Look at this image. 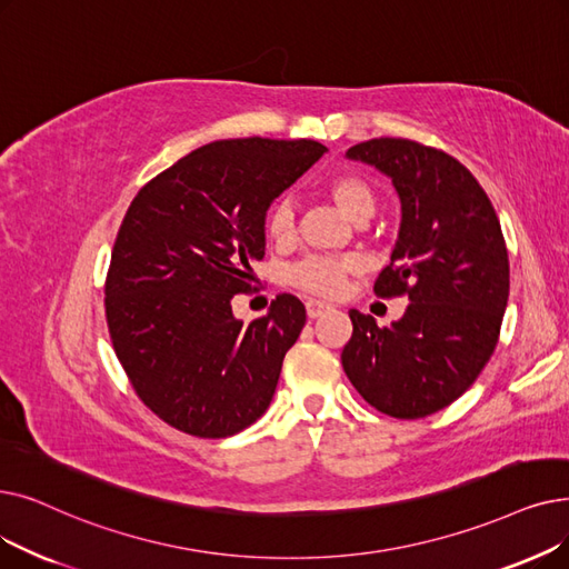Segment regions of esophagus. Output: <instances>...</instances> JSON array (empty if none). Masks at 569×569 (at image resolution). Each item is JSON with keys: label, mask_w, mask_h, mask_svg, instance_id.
<instances>
[{"label": "esophagus", "mask_w": 569, "mask_h": 569, "mask_svg": "<svg viewBox=\"0 0 569 569\" xmlns=\"http://www.w3.org/2000/svg\"><path fill=\"white\" fill-rule=\"evenodd\" d=\"M332 307L328 305V302H320V300H309L307 302V316L309 318H318V316H323L326 311H330Z\"/></svg>", "instance_id": "1"}]
</instances>
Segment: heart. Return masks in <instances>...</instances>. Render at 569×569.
<instances>
[{
  "mask_svg": "<svg viewBox=\"0 0 569 569\" xmlns=\"http://www.w3.org/2000/svg\"><path fill=\"white\" fill-rule=\"evenodd\" d=\"M326 192L330 200L353 220H365L375 211V190L360 174L353 171H339L326 181ZM264 232L267 237L283 246L295 239L298 232V213L290 197H279V200L269 207L264 218ZM356 269L351 258L339 256H309L300 260L288 271V281L305 292L318 295V298H337L343 290L346 277Z\"/></svg>",
  "mask_w": 569,
  "mask_h": 569,
  "instance_id": "b5f03b06",
  "label": "heart"
}]
</instances>
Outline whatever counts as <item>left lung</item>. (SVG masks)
Wrapping results in <instances>:
<instances>
[{
  "label": "left lung",
  "instance_id": "left-lung-1",
  "mask_svg": "<svg viewBox=\"0 0 569 569\" xmlns=\"http://www.w3.org/2000/svg\"><path fill=\"white\" fill-rule=\"evenodd\" d=\"M346 156L375 164L400 194V237L375 292L409 307L390 328L351 309L343 372L377 411L426 418L456 402L498 346L509 298L500 220L472 171L439 148L381 137Z\"/></svg>",
  "mask_w": 569,
  "mask_h": 569
}]
</instances>
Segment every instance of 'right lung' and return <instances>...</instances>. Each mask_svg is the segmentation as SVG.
Instances as JSON below:
<instances>
[{"label":"right lung","mask_w":569,"mask_h":569,"mask_svg":"<svg viewBox=\"0 0 569 569\" xmlns=\"http://www.w3.org/2000/svg\"><path fill=\"white\" fill-rule=\"evenodd\" d=\"M326 153L311 139H223L148 181L122 218L104 283L113 351L139 400L171 428L223 439L267 411L307 311L281 292L243 326L264 213Z\"/></svg>","instance_id":"obj_1"}]
</instances>
